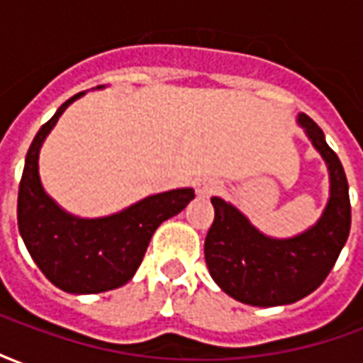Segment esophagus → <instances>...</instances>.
<instances>
[{"label":"esophagus","mask_w":363,"mask_h":363,"mask_svg":"<svg viewBox=\"0 0 363 363\" xmlns=\"http://www.w3.org/2000/svg\"><path fill=\"white\" fill-rule=\"evenodd\" d=\"M218 190V184L213 181H200L198 182V196H202V198H208V196H212L213 192Z\"/></svg>","instance_id":"esophagus-1"}]
</instances>
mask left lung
Wrapping results in <instances>:
<instances>
[{
	"label": "left lung",
	"instance_id": "obj_1",
	"mask_svg": "<svg viewBox=\"0 0 363 363\" xmlns=\"http://www.w3.org/2000/svg\"><path fill=\"white\" fill-rule=\"evenodd\" d=\"M299 126L325 159L330 196L319 221L289 239H274L252 225L235 206L213 196V223L204 243L208 270L237 301L257 307L296 303L325 281L350 233V196L342 163L307 114Z\"/></svg>",
	"mask_w": 363,
	"mask_h": 363
}]
</instances>
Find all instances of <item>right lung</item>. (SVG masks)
<instances>
[{"label": "right lung", "mask_w": 363, "mask_h": 363, "mask_svg": "<svg viewBox=\"0 0 363 363\" xmlns=\"http://www.w3.org/2000/svg\"><path fill=\"white\" fill-rule=\"evenodd\" d=\"M77 93L60 106L30 143L19 184V233L36 267L67 294H101L132 280L142 264L155 229L182 212L194 198L192 189L153 194L106 218H75L62 210L43 189L38 153L43 142Z\"/></svg>", "instance_id": "right-lung-1"}]
</instances>
